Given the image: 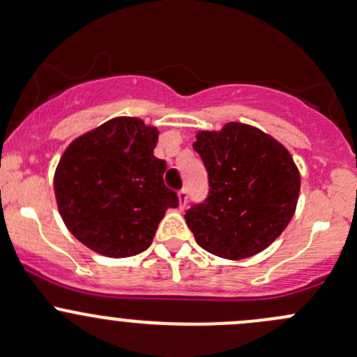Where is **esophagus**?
Wrapping results in <instances>:
<instances>
[{"label":"esophagus","mask_w":357,"mask_h":357,"mask_svg":"<svg viewBox=\"0 0 357 357\" xmlns=\"http://www.w3.org/2000/svg\"><path fill=\"white\" fill-rule=\"evenodd\" d=\"M178 198H179V207H185L186 200H188V188H181L178 191Z\"/></svg>","instance_id":"1"}]
</instances>
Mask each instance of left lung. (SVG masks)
<instances>
[{
	"mask_svg": "<svg viewBox=\"0 0 357 357\" xmlns=\"http://www.w3.org/2000/svg\"><path fill=\"white\" fill-rule=\"evenodd\" d=\"M193 149L208 172L207 198L185 213L198 245L227 260L272 245L291 222L301 186L287 149L243 123L200 131Z\"/></svg>",
	"mask_w": 357,
	"mask_h": 357,
	"instance_id": "8db88e82",
	"label": "left lung"
}]
</instances>
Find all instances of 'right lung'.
<instances>
[{"label":"right lung","instance_id":"obj_1","mask_svg":"<svg viewBox=\"0 0 357 357\" xmlns=\"http://www.w3.org/2000/svg\"><path fill=\"white\" fill-rule=\"evenodd\" d=\"M159 131L138 118H114L65 150L54 174L59 213L71 234L96 253L125 258L150 246L176 191L166 162L153 155Z\"/></svg>","mask_w":357,"mask_h":357}]
</instances>
